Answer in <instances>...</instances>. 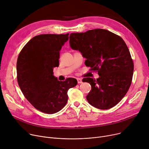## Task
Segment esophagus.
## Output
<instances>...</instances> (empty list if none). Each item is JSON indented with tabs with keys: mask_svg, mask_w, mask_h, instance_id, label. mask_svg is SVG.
<instances>
[{
	"mask_svg": "<svg viewBox=\"0 0 149 149\" xmlns=\"http://www.w3.org/2000/svg\"><path fill=\"white\" fill-rule=\"evenodd\" d=\"M77 82L79 84H81L82 83V80L81 79H80V78H78L77 79Z\"/></svg>",
	"mask_w": 149,
	"mask_h": 149,
	"instance_id": "34e87169",
	"label": "esophagus"
}]
</instances>
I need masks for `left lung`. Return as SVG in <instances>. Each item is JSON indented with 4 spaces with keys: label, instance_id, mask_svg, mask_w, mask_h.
I'll use <instances>...</instances> for the list:
<instances>
[{
    "label": "left lung",
    "instance_id": "1",
    "mask_svg": "<svg viewBox=\"0 0 149 149\" xmlns=\"http://www.w3.org/2000/svg\"><path fill=\"white\" fill-rule=\"evenodd\" d=\"M71 48L86 58L84 63L99 75L97 80L83 79L91 85L86 96L88 103L100 109L118 104L132 83L134 65L127 46L119 36L103 29H94L69 36Z\"/></svg>",
    "mask_w": 149,
    "mask_h": 149
}]
</instances>
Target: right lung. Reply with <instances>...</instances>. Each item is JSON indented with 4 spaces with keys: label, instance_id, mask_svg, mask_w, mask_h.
I'll use <instances>...</instances> for the list:
<instances>
[{
    "label": "right lung",
    "instance_id": "add662e5",
    "mask_svg": "<svg viewBox=\"0 0 149 149\" xmlns=\"http://www.w3.org/2000/svg\"><path fill=\"white\" fill-rule=\"evenodd\" d=\"M66 34H41L24 46L17 61V79L23 95L37 110L52 114L65 107L68 91L77 84L74 78L61 81L53 75L59 66L60 51L69 39Z\"/></svg>",
    "mask_w": 149,
    "mask_h": 149
}]
</instances>
